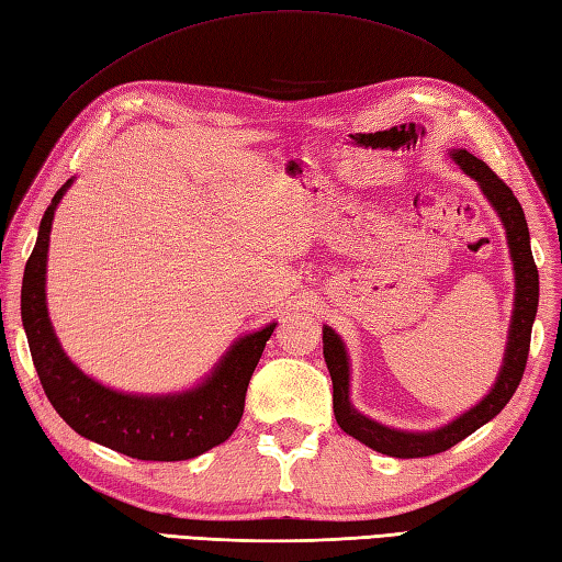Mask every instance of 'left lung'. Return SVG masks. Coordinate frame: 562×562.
<instances>
[{
  "mask_svg": "<svg viewBox=\"0 0 562 562\" xmlns=\"http://www.w3.org/2000/svg\"><path fill=\"white\" fill-rule=\"evenodd\" d=\"M452 159L459 165L464 175L472 177L479 189L484 191L488 203L496 209L498 218H502L506 228L508 250H512L514 260V278H516V300H514V316L512 329H508V344L504 353V366L498 371V379L492 391L486 393L484 401H479L472 411L459 415L457 420L447 423L445 427H437L430 432H407L395 430V427H385L381 423L371 420V417L361 415L349 401V356H346L344 341L339 339L331 326H324V361L331 375L334 385V415L346 435L356 437L371 450L397 457V459H415V457H430L437 452H445L462 442L464 437L472 435L479 427L504 411V405L512 401L518 383L524 379L528 349H530V329H533L536 312H538V268L533 262V252H530V236L528 223L524 216V209L514 191L498 179L492 169H488L482 159L469 155L467 149L450 151Z\"/></svg>",
  "mask_w": 562,
  "mask_h": 562,
  "instance_id": "1",
  "label": "left lung"
}]
</instances>
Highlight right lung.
<instances>
[{
    "label": "right lung",
    "instance_id": "right-lung-1",
    "mask_svg": "<svg viewBox=\"0 0 562 562\" xmlns=\"http://www.w3.org/2000/svg\"><path fill=\"white\" fill-rule=\"evenodd\" d=\"M70 181L74 179L56 191L41 218L36 246L26 260L22 282V322L46 397L80 437L120 454L147 462H181L209 452L211 447L226 442L238 427L250 375L274 331V322L260 331L240 336L209 379L191 391L132 395L90 379L60 349L46 310L50 223Z\"/></svg>",
    "mask_w": 562,
    "mask_h": 562
}]
</instances>
